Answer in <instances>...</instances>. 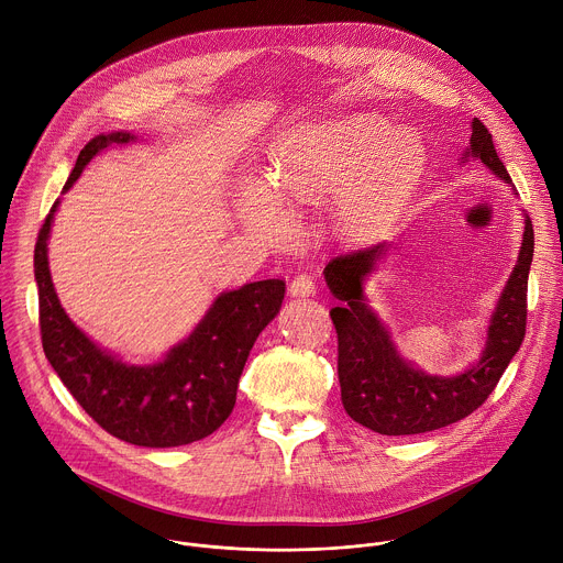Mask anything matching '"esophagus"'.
<instances>
[{
	"mask_svg": "<svg viewBox=\"0 0 563 563\" xmlns=\"http://www.w3.org/2000/svg\"><path fill=\"white\" fill-rule=\"evenodd\" d=\"M289 294L291 296H313L316 294V283H313V278L311 276H307V274H300V276H296L294 280H291V285H289Z\"/></svg>",
	"mask_w": 563,
	"mask_h": 563,
	"instance_id": "esophagus-1",
	"label": "esophagus"
}]
</instances>
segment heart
<instances>
[{"mask_svg":"<svg viewBox=\"0 0 563 563\" xmlns=\"http://www.w3.org/2000/svg\"><path fill=\"white\" fill-rule=\"evenodd\" d=\"M424 163V145L416 134L391 132L373 117H344L287 132L272 150L269 176L280 195L296 201L324 199L342 184L340 221L351 230H366L398 210ZM241 219L261 239L280 230L278 210L258 187L245 190Z\"/></svg>","mask_w":563,"mask_h":563,"instance_id":"heart-1","label":"heart"}]
</instances>
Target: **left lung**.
Listing matches in <instances>:
<instances>
[{"mask_svg": "<svg viewBox=\"0 0 563 563\" xmlns=\"http://www.w3.org/2000/svg\"><path fill=\"white\" fill-rule=\"evenodd\" d=\"M471 128V145L464 158L477 156L499 178L512 183L486 125L473 119ZM532 252L534 234L526 217L519 258L490 318L482 357L453 378L429 376L405 362L380 318L366 305L362 285L387 254V243L331 258L324 267V280L331 294L342 300L329 316L338 333V380L349 418L380 435H416L449 427L479 409L526 335Z\"/></svg>", "mask_w": 563, "mask_h": 563, "instance_id": "8db88e82", "label": "left lung"}]
</instances>
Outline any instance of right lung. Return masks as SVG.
Wrapping results in <instances>:
<instances>
[{
    "mask_svg": "<svg viewBox=\"0 0 563 563\" xmlns=\"http://www.w3.org/2000/svg\"><path fill=\"white\" fill-rule=\"evenodd\" d=\"M130 141V132L88 141L64 192L92 156ZM57 203L37 236L35 280L44 353L66 389L103 431L136 446L167 449L212 435L236 405L243 366L258 333L283 305L285 280H258L221 294L190 338L172 346L163 362L125 364L99 349L59 305L48 269V234Z\"/></svg>",
    "mask_w": 563,
    "mask_h": 563,
    "instance_id": "obj_1",
    "label": "right lung"
}]
</instances>
